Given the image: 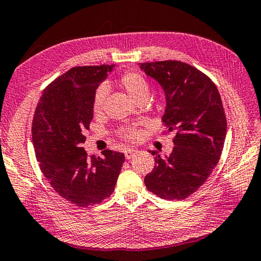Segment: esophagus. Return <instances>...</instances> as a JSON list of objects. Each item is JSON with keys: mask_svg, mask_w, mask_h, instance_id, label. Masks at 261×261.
Returning <instances> with one entry per match:
<instances>
[{"mask_svg": "<svg viewBox=\"0 0 261 261\" xmlns=\"http://www.w3.org/2000/svg\"><path fill=\"white\" fill-rule=\"evenodd\" d=\"M136 150H133V149H129V150H126L125 151V158L126 159H130V158H133V156H134L135 154H136Z\"/></svg>", "mask_w": 261, "mask_h": 261, "instance_id": "1", "label": "esophagus"}]
</instances>
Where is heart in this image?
<instances>
[{"label": "heart", "mask_w": 261, "mask_h": 261, "mask_svg": "<svg viewBox=\"0 0 261 261\" xmlns=\"http://www.w3.org/2000/svg\"><path fill=\"white\" fill-rule=\"evenodd\" d=\"M119 85L122 90H125L127 94L130 96V99L139 103L141 101H146L149 97L150 93V84L146 81V78L141 75L139 72L135 71H127L122 73L119 78ZM108 95V88L107 86L102 85L100 86L94 93L92 101V111L94 116H100L103 109H105V102L106 97ZM118 135L125 141H136L139 139L140 133L135 128H130V127H124L118 130Z\"/></svg>", "instance_id": "obj_1"}]
</instances>
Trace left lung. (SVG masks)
I'll list each match as a JSON object with an SVG mask.
<instances>
[{"instance_id":"obj_1","label":"left lung","mask_w":261,"mask_h":261,"mask_svg":"<svg viewBox=\"0 0 261 261\" xmlns=\"http://www.w3.org/2000/svg\"><path fill=\"white\" fill-rule=\"evenodd\" d=\"M141 68L166 93L162 134L176 132L169 156L152 152L155 166L144 183L161 199L184 200L207 181L222 155L227 128L223 102L215 83L189 63L143 62Z\"/></svg>"}]
</instances>
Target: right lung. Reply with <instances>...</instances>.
Segmentation results:
<instances>
[{
  "instance_id": "right-lung-1",
  "label": "right lung",
  "mask_w": 261,
  "mask_h": 261,
  "mask_svg": "<svg viewBox=\"0 0 261 261\" xmlns=\"http://www.w3.org/2000/svg\"><path fill=\"white\" fill-rule=\"evenodd\" d=\"M115 65L73 67L45 87L32 124L33 144L42 173L63 199L86 208L114 193L124 153L105 150L103 158L83 147L93 119L96 88Z\"/></svg>"
}]
</instances>
